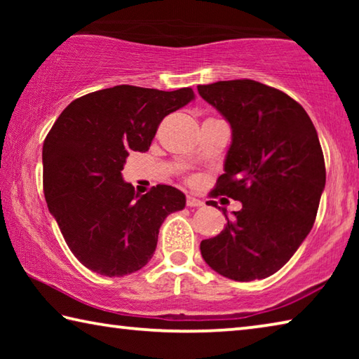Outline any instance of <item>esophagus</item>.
Masks as SVG:
<instances>
[{"instance_id": "34e87169", "label": "esophagus", "mask_w": 359, "mask_h": 359, "mask_svg": "<svg viewBox=\"0 0 359 359\" xmlns=\"http://www.w3.org/2000/svg\"><path fill=\"white\" fill-rule=\"evenodd\" d=\"M187 205H188V208H201V205H204V203L201 201V199L190 196V194H188V196H187Z\"/></svg>"}]
</instances>
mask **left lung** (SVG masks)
Listing matches in <instances>:
<instances>
[{
    "label": "left lung",
    "instance_id": "obj_1",
    "mask_svg": "<svg viewBox=\"0 0 359 359\" xmlns=\"http://www.w3.org/2000/svg\"><path fill=\"white\" fill-rule=\"evenodd\" d=\"M198 92L231 126L224 174L210 194L242 203L233 218L223 210L226 226L201 242V255L231 280L266 278L288 263L317 217L326 184L317 130L299 102L250 79Z\"/></svg>",
    "mask_w": 359,
    "mask_h": 359
}]
</instances>
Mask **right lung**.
<instances>
[{"instance_id":"1","label":"right lung","mask_w":359,"mask_h":359,"mask_svg":"<svg viewBox=\"0 0 359 359\" xmlns=\"http://www.w3.org/2000/svg\"><path fill=\"white\" fill-rule=\"evenodd\" d=\"M194 100L115 85L81 96L60 114L42 147L44 196L69 250L106 277L133 274L154 257L161 223L185 208V194L156 185L139 194L123 180L130 151H147L161 120Z\"/></svg>"}]
</instances>
